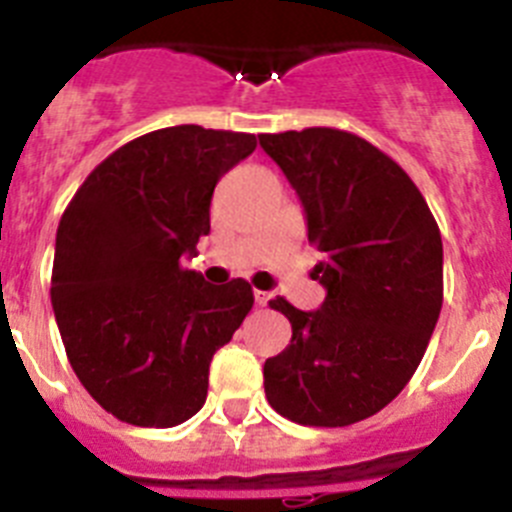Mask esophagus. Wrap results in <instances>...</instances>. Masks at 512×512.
I'll use <instances>...</instances> for the list:
<instances>
[{
    "label": "esophagus",
    "instance_id": "esophagus-1",
    "mask_svg": "<svg viewBox=\"0 0 512 512\" xmlns=\"http://www.w3.org/2000/svg\"><path fill=\"white\" fill-rule=\"evenodd\" d=\"M253 300H256V305H259V307H266V305H269V300H271V292L256 289V292H253Z\"/></svg>",
    "mask_w": 512,
    "mask_h": 512
}]
</instances>
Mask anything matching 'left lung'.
Masks as SVG:
<instances>
[{
	"mask_svg": "<svg viewBox=\"0 0 512 512\" xmlns=\"http://www.w3.org/2000/svg\"><path fill=\"white\" fill-rule=\"evenodd\" d=\"M295 187L323 259L320 310L271 300L292 341L264 364L266 400L300 425L341 428L390 405L418 369L443 302L436 217L402 166L336 128L259 135Z\"/></svg>",
	"mask_w": 512,
	"mask_h": 512,
	"instance_id": "left-lung-1",
	"label": "left lung"
}]
</instances>
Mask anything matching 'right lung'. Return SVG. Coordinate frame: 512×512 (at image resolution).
Instances as JSON below:
<instances>
[{"label": "right lung", "instance_id": "right-lung-1", "mask_svg": "<svg viewBox=\"0 0 512 512\" xmlns=\"http://www.w3.org/2000/svg\"><path fill=\"white\" fill-rule=\"evenodd\" d=\"M256 135L176 125L140 135L84 179L56 233L51 302L71 369L117 420L171 428L205 405L210 361L253 307L246 279L182 266L210 233L225 171Z\"/></svg>", "mask_w": 512, "mask_h": 512}]
</instances>
